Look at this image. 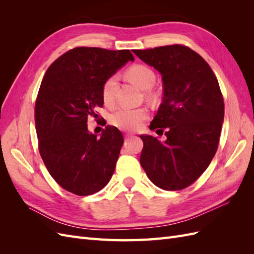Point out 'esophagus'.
I'll list each match as a JSON object with an SVG mask.
<instances>
[{
    "mask_svg": "<svg viewBox=\"0 0 254 254\" xmlns=\"http://www.w3.org/2000/svg\"><path fill=\"white\" fill-rule=\"evenodd\" d=\"M131 136H133L132 133H130V132H126V133H125V137H126V139H129V137H131Z\"/></svg>",
    "mask_w": 254,
    "mask_h": 254,
    "instance_id": "obj_1",
    "label": "esophagus"
}]
</instances>
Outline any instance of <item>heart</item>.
<instances>
[{
  "label": "heart",
  "instance_id": "b5f03b06",
  "mask_svg": "<svg viewBox=\"0 0 254 254\" xmlns=\"http://www.w3.org/2000/svg\"><path fill=\"white\" fill-rule=\"evenodd\" d=\"M128 78L137 84L143 90L152 88L156 82V74L151 68L144 64H135L128 68ZM118 76L111 75L107 78L102 88V97L106 105L113 103L117 93ZM148 111L146 108H119L110 115V123L123 130H133L140 127L142 123L147 118Z\"/></svg>",
  "mask_w": 254,
  "mask_h": 254
}]
</instances>
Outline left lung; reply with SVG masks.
<instances>
[{
	"instance_id": "obj_1",
	"label": "left lung",
	"mask_w": 254,
	"mask_h": 254,
	"mask_svg": "<svg viewBox=\"0 0 254 254\" xmlns=\"http://www.w3.org/2000/svg\"><path fill=\"white\" fill-rule=\"evenodd\" d=\"M133 53L162 75L163 101L150 129L166 140L140 135V163L150 181L165 190L194 183L216 153L225 104L216 76L206 61L186 45L173 44Z\"/></svg>"
}]
</instances>
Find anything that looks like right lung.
I'll use <instances>...</instances> for the list:
<instances>
[{"label": "right lung", "mask_w": 254, "mask_h": 254, "mask_svg": "<svg viewBox=\"0 0 254 254\" xmlns=\"http://www.w3.org/2000/svg\"><path fill=\"white\" fill-rule=\"evenodd\" d=\"M129 60V50L75 48L49 66L35 105L39 152L50 175L67 191L88 196L104 189L114 173L124 137L106 126L101 137L88 131V118L103 107L102 88Z\"/></svg>", "instance_id": "right-lung-1"}]
</instances>
